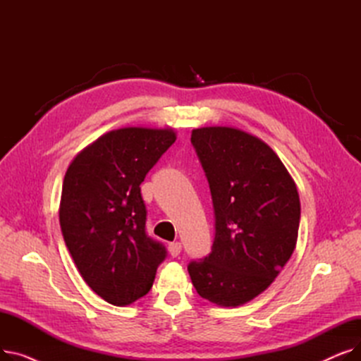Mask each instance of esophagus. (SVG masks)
Wrapping results in <instances>:
<instances>
[{"instance_id":"esophagus-1","label":"esophagus","mask_w":361,"mask_h":361,"mask_svg":"<svg viewBox=\"0 0 361 361\" xmlns=\"http://www.w3.org/2000/svg\"><path fill=\"white\" fill-rule=\"evenodd\" d=\"M168 249H169V255H171V256H173V257H177V256L181 253V243H178V241H176V243H169Z\"/></svg>"}]
</instances>
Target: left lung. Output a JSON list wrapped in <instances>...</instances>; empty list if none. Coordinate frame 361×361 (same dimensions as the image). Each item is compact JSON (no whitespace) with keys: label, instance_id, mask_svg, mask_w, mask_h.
<instances>
[{"label":"left lung","instance_id":"1","mask_svg":"<svg viewBox=\"0 0 361 361\" xmlns=\"http://www.w3.org/2000/svg\"><path fill=\"white\" fill-rule=\"evenodd\" d=\"M192 145L209 183L211 253L188 263L197 294L224 307L267 290L291 257L300 225L297 187L275 152L231 127H203Z\"/></svg>","mask_w":361,"mask_h":361}]
</instances>
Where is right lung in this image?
<instances>
[{
	"label": "right lung",
	"instance_id": "add662e5",
	"mask_svg": "<svg viewBox=\"0 0 361 361\" xmlns=\"http://www.w3.org/2000/svg\"><path fill=\"white\" fill-rule=\"evenodd\" d=\"M174 142L166 128L114 130L80 152L66 173V245L85 282L114 306L146 295L166 257L165 245L146 233L140 184Z\"/></svg>",
	"mask_w": 361,
	"mask_h": 361
}]
</instances>
